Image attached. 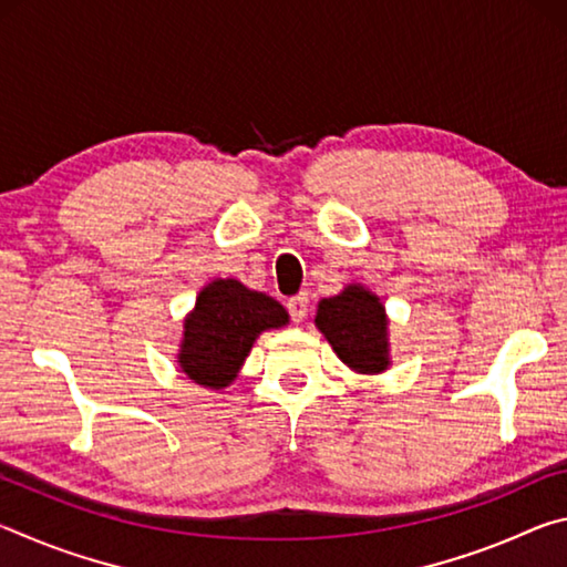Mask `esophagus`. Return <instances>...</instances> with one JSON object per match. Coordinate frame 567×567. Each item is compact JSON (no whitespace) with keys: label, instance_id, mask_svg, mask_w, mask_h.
<instances>
[{"label":"esophagus","instance_id":"34e87169","mask_svg":"<svg viewBox=\"0 0 567 567\" xmlns=\"http://www.w3.org/2000/svg\"><path fill=\"white\" fill-rule=\"evenodd\" d=\"M307 302H310V300H307L305 292L295 295V297H290V300H287V312H290V318H292L295 322H302V320H305Z\"/></svg>","mask_w":567,"mask_h":567}]
</instances>
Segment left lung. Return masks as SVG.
<instances>
[{"mask_svg": "<svg viewBox=\"0 0 567 567\" xmlns=\"http://www.w3.org/2000/svg\"><path fill=\"white\" fill-rule=\"evenodd\" d=\"M320 332L338 358L358 372L388 368V320L385 307L372 292L352 285L318 305Z\"/></svg>", "mask_w": 567, "mask_h": 567, "instance_id": "obj_1", "label": "left lung"}]
</instances>
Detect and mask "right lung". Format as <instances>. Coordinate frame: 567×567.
Masks as SVG:
<instances>
[{
	"label": "right lung",
	"instance_id": "obj_1",
	"mask_svg": "<svg viewBox=\"0 0 567 567\" xmlns=\"http://www.w3.org/2000/svg\"><path fill=\"white\" fill-rule=\"evenodd\" d=\"M287 322L285 307L237 280H215L197 297L185 320L179 368L205 388H225L237 378L257 334Z\"/></svg>",
	"mask_w": 567,
	"mask_h": 567
}]
</instances>
